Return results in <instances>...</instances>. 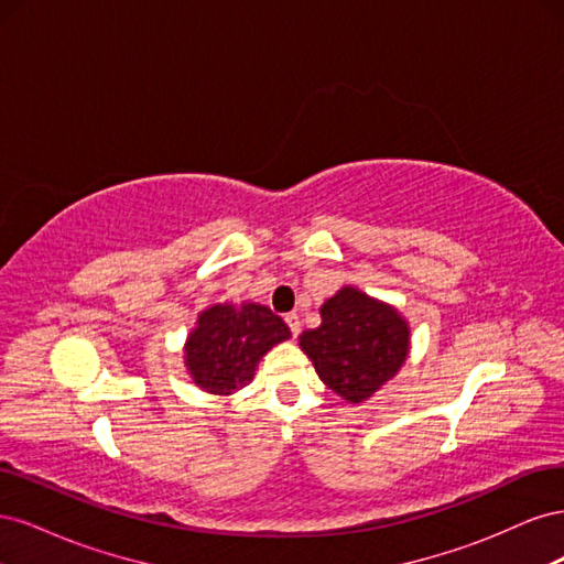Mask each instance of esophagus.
<instances>
[{
    "label": "esophagus",
    "instance_id": "34e87169",
    "mask_svg": "<svg viewBox=\"0 0 564 564\" xmlns=\"http://www.w3.org/2000/svg\"><path fill=\"white\" fill-rule=\"evenodd\" d=\"M284 322H286L289 332H292V336L296 338V336L301 334V322H299V315H296V313H289V315H284Z\"/></svg>",
    "mask_w": 564,
    "mask_h": 564
}]
</instances>
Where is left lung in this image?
<instances>
[{"mask_svg":"<svg viewBox=\"0 0 564 564\" xmlns=\"http://www.w3.org/2000/svg\"><path fill=\"white\" fill-rule=\"evenodd\" d=\"M319 315V327L301 334V350L324 386L340 398L352 404L369 400L406 360V319L355 286L338 289L324 301Z\"/></svg>","mask_w":564,"mask_h":564,"instance_id":"1","label":"left lung"}]
</instances>
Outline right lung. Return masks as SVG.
<instances>
[{"instance_id":"obj_1","label":"right lung","mask_w":564,"mask_h":564,"mask_svg":"<svg viewBox=\"0 0 564 564\" xmlns=\"http://www.w3.org/2000/svg\"><path fill=\"white\" fill-rule=\"evenodd\" d=\"M292 336L280 315L259 303H216L197 315L185 340V367L212 395H232L251 383L261 357Z\"/></svg>"}]
</instances>
